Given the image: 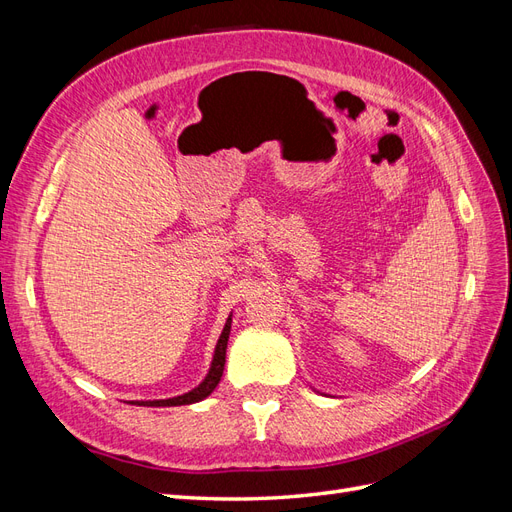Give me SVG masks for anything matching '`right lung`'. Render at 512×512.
<instances>
[{"label":"right lung","instance_id":"obj_1","mask_svg":"<svg viewBox=\"0 0 512 512\" xmlns=\"http://www.w3.org/2000/svg\"><path fill=\"white\" fill-rule=\"evenodd\" d=\"M230 324H232V314L226 318V324L222 329V335L218 339V344H215L213 350V359L209 365L207 376L203 378L198 386H194L192 391L177 395V397H168V399H147V401H128L132 406H147V408H170V406H190V404H198V401H203L205 397H209L215 386L220 384L222 374H224V363H226V346H228V335H230Z\"/></svg>","mask_w":512,"mask_h":512}]
</instances>
